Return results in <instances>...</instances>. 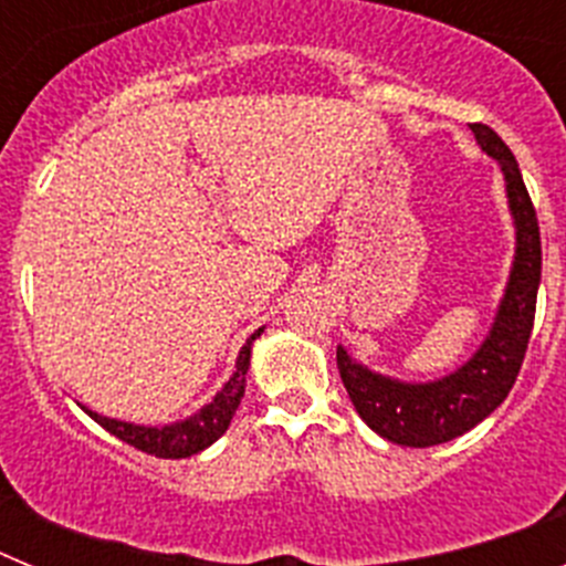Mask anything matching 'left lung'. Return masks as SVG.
I'll return each instance as SVG.
<instances>
[{
  "instance_id": "left-lung-1",
  "label": "left lung",
  "mask_w": 566,
  "mask_h": 566,
  "mask_svg": "<svg viewBox=\"0 0 566 566\" xmlns=\"http://www.w3.org/2000/svg\"><path fill=\"white\" fill-rule=\"evenodd\" d=\"M479 147L493 155L507 184V203L516 223V260L493 328L479 352L453 374L433 382H399L368 371L337 348V368L345 391L363 422L382 439L405 448H431L451 442L496 411L516 382L536 319V294L542 280V234L538 218L516 155L488 124H470Z\"/></svg>"
}]
</instances>
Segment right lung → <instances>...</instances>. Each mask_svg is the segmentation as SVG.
<instances>
[{"label": "right lung", "instance_id": "add662e5", "mask_svg": "<svg viewBox=\"0 0 566 566\" xmlns=\"http://www.w3.org/2000/svg\"><path fill=\"white\" fill-rule=\"evenodd\" d=\"M260 332H263V328H258V332L247 339V345L240 348L234 374L229 377V382L223 385L221 391L214 394L212 402L203 405L201 411L195 413V417L184 419V422L164 424V428H144V424L118 422V419L102 417V413L87 411V408H84V411L96 419L104 431L113 433L115 439H122V442L133 444V448L149 453V457H158V459L192 457V453L203 451V448H209V444L218 442V439L227 433L229 422H232L234 411H238L240 397H243V388H247V371H249V357H252V343L260 337Z\"/></svg>", "mask_w": 566, "mask_h": 566}]
</instances>
